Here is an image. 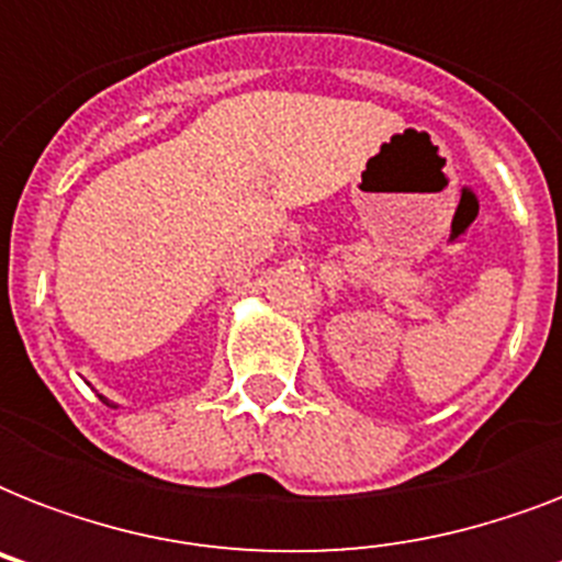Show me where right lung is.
<instances>
[{
  "instance_id": "obj_1",
  "label": "right lung",
  "mask_w": 562,
  "mask_h": 562,
  "mask_svg": "<svg viewBox=\"0 0 562 562\" xmlns=\"http://www.w3.org/2000/svg\"><path fill=\"white\" fill-rule=\"evenodd\" d=\"M104 402H108V400H104Z\"/></svg>"
}]
</instances>
